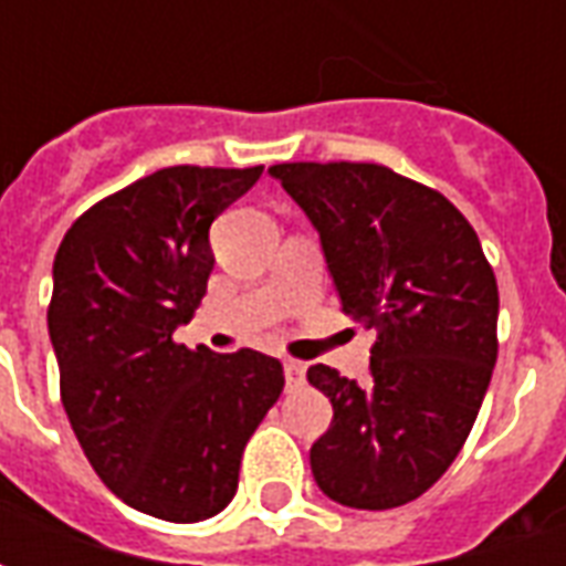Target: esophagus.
<instances>
[{
	"instance_id": "obj_1",
	"label": "esophagus",
	"mask_w": 566,
	"mask_h": 566,
	"mask_svg": "<svg viewBox=\"0 0 566 566\" xmlns=\"http://www.w3.org/2000/svg\"><path fill=\"white\" fill-rule=\"evenodd\" d=\"M303 376H306V364H300V360H284V379H287V385L294 388V385H300L303 381Z\"/></svg>"
}]
</instances>
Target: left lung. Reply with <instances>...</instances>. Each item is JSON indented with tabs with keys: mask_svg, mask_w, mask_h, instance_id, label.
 I'll list each match as a JSON object with an SVG mask.
<instances>
[{
	"mask_svg": "<svg viewBox=\"0 0 566 566\" xmlns=\"http://www.w3.org/2000/svg\"><path fill=\"white\" fill-rule=\"evenodd\" d=\"M315 223L339 306L376 327L367 385L308 367L333 421L312 446L318 488L394 510L439 482L473 430L497 360V279L439 190L381 163H275Z\"/></svg>",
	"mask_w": 566,
	"mask_h": 566,
	"instance_id": "1",
	"label": "left lung"
}]
</instances>
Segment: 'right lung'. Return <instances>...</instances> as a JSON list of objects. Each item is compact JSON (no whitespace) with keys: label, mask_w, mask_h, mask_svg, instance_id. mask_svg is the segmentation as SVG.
<instances>
[{"label":"right lung","mask_w":566,"mask_h":566,"mask_svg":"<svg viewBox=\"0 0 566 566\" xmlns=\"http://www.w3.org/2000/svg\"><path fill=\"white\" fill-rule=\"evenodd\" d=\"M260 172L157 169L84 211L54 258L48 331L69 424L105 485L163 522L233 500L248 439L284 388L275 357L172 339L206 296L211 221Z\"/></svg>","instance_id":"obj_1"}]
</instances>
